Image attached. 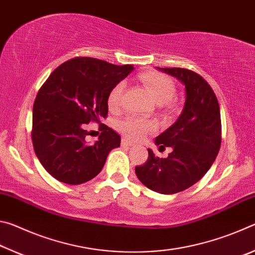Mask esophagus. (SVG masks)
Returning a JSON list of instances; mask_svg holds the SVG:
<instances>
[{"mask_svg":"<svg viewBox=\"0 0 255 255\" xmlns=\"http://www.w3.org/2000/svg\"><path fill=\"white\" fill-rule=\"evenodd\" d=\"M122 144L124 146H132L133 145V141H131L130 139H128V138H123Z\"/></svg>","mask_w":255,"mask_h":255,"instance_id":"obj_1","label":"esophagus"}]
</instances>
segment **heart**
I'll return each mask as SVG.
<instances>
[{
  "label": "heart",
  "mask_w": 255,
  "mask_h": 255,
  "mask_svg": "<svg viewBox=\"0 0 255 255\" xmlns=\"http://www.w3.org/2000/svg\"><path fill=\"white\" fill-rule=\"evenodd\" d=\"M141 83L147 89L150 96L158 105H170L175 96L176 88L174 82L167 75L157 72H146L139 76ZM126 90L125 82H119L110 90L108 94V108L111 111H118L123 105V98ZM118 129L124 135L132 139H141L148 132L155 130V124L149 120L135 115L127 116L118 123Z\"/></svg>",
  "instance_id": "b5f03b06"
}]
</instances>
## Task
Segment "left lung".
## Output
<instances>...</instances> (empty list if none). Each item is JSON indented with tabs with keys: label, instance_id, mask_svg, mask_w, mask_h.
I'll use <instances>...</instances> for the list:
<instances>
[{
	"label": "left lung",
	"instance_id": "1",
	"mask_svg": "<svg viewBox=\"0 0 255 255\" xmlns=\"http://www.w3.org/2000/svg\"><path fill=\"white\" fill-rule=\"evenodd\" d=\"M185 86V103L178 120L156 137L159 147L171 146L166 158L155 156L137 165V178L163 195L183 191L198 182L213 165L222 143L221 110L217 97L204 77L187 68H162Z\"/></svg>",
	"mask_w": 255,
	"mask_h": 255
}]
</instances>
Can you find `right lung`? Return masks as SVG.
<instances>
[{
  "label": "right lung",
  "instance_id": "right-lung-1",
  "mask_svg": "<svg viewBox=\"0 0 255 255\" xmlns=\"http://www.w3.org/2000/svg\"><path fill=\"white\" fill-rule=\"evenodd\" d=\"M92 57H75L51 73L37 93L31 138L38 159L56 180L81 184L97 176L120 136L106 125L94 144L85 125L108 116V94L132 71Z\"/></svg>",
  "mask_w": 255,
  "mask_h": 255
}]
</instances>
